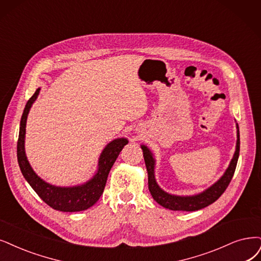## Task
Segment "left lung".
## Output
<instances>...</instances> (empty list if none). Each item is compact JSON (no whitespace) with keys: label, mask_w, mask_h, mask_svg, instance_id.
<instances>
[{"label":"left lung","mask_w":261,"mask_h":261,"mask_svg":"<svg viewBox=\"0 0 261 261\" xmlns=\"http://www.w3.org/2000/svg\"><path fill=\"white\" fill-rule=\"evenodd\" d=\"M238 141H237V149L234 152V156L230 162V166L228 167L225 174L223 175L217 182L202 192L200 195L192 196V197H178V196H172L163 191L156 182L155 174H153V169H155V160L152 158L151 152L149 149L142 145L143 149V156L145 160V165L148 173V189L150 194L157 203L162 205L163 207L172 210V211H186L192 212L198 211L201 208H204L210 204L215 202L221 195L224 194L227 187L229 186L231 179L233 177L234 171L237 168V163L239 159L240 153V131L238 125Z\"/></svg>","instance_id":"left-lung-1"}]
</instances>
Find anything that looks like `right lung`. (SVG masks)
Masks as SVG:
<instances>
[{"instance_id":"obj_1","label":"right lung","mask_w":261,"mask_h":261,"mask_svg":"<svg viewBox=\"0 0 261 261\" xmlns=\"http://www.w3.org/2000/svg\"><path fill=\"white\" fill-rule=\"evenodd\" d=\"M40 88L36 89L25 104L20 121L19 137L17 142V158L19 167H20L22 175L28 180L30 186L46 204L54 210L61 212H80L85 211L92 206L103 194V190L108 179L111 168L117 159L119 152L128 141L125 139H117L111 142L106 146L99 159V169L96 174L88 182L82 186L75 187H56L47 184L43 179L38 177L32 170L30 163L28 162L24 152V134L27 117L32 103L37 98Z\"/></svg>"}]
</instances>
